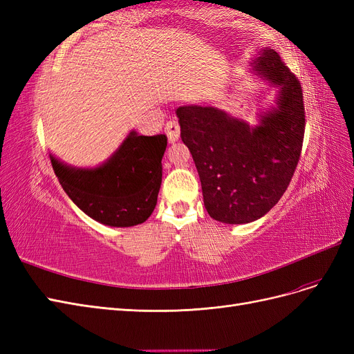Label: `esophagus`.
Returning <instances> with one entry per match:
<instances>
[{
  "label": "esophagus",
  "instance_id": "34e87169",
  "mask_svg": "<svg viewBox=\"0 0 354 354\" xmlns=\"http://www.w3.org/2000/svg\"><path fill=\"white\" fill-rule=\"evenodd\" d=\"M165 133L168 136L169 143H176L180 137V125L176 120H171L165 124Z\"/></svg>",
  "mask_w": 354,
  "mask_h": 354
}]
</instances>
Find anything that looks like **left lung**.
Listing matches in <instances>:
<instances>
[{"mask_svg": "<svg viewBox=\"0 0 354 354\" xmlns=\"http://www.w3.org/2000/svg\"><path fill=\"white\" fill-rule=\"evenodd\" d=\"M259 78L277 87L274 106L250 125L211 104L176 111L180 137L201 178L203 205L226 224H245L269 212L289 186L304 138L303 90L273 48L251 63Z\"/></svg>", "mask_w": 354, "mask_h": 354, "instance_id": "8db88e82", "label": "left lung"}]
</instances>
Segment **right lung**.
Segmentation results:
<instances>
[{"instance_id":"add662e5","label":"right lung","mask_w":354,"mask_h":354,"mask_svg":"<svg viewBox=\"0 0 354 354\" xmlns=\"http://www.w3.org/2000/svg\"><path fill=\"white\" fill-rule=\"evenodd\" d=\"M167 136L130 131L120 147L94 168H78L50 153L63 190L81 211L111 227H131L153 212L162 181Z\"/></svg>"}]
</instances>
